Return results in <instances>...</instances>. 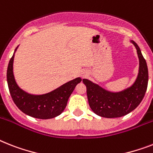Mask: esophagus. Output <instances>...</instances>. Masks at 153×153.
<instances>
[{
	"label": "esophagus",
	"mask_w": 153,
	"mask_h": 153,
	"mask_svg": "<svg viewBox=\"0 0 153 153\" xmlns=\"http://www.w3.org/2000/svg\"><path fill=\"white\" fill-rule=\"evenodd\" d=\"M85 74H82V78H83V77H85Z\"/></svg>",
	"instance_id": "obj_1"
}]
</instances>
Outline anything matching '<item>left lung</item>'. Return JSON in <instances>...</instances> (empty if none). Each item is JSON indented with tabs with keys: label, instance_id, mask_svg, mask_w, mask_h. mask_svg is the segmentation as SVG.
<instances>
[{
	"label": "left lung",
	"instance_id": "8db88e82",
	"mask_svg": "<svg viewBox=\"0 0 153 153\" xmlns=\"http://www.w3.org/2000/svg\"><path fill=\"white\" fill-rule=\"evenodd\" d=\"M137 49L139 58V72L135 82L130 87L118 93L103 89L88 79L82 82L86 86L88 101L95 114L105 118H119L134 110L141 102L147 89L149 71L141 49L131 41Z\"/></svg>",
	"mask_w": 153,
	"mask_h": 153
}]
</instances>
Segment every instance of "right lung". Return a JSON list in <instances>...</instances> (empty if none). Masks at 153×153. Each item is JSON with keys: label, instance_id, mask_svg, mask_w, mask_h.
I'll list each match as a JSON object with an SVG mask.
<instances>
[{"label": "right lung", "instance_id": "1", "mask_svg": "<svg viewBox=\"0 0 153 153\" xmlns=\"http://www.w3.org/2000/svg\"><path fill=\"white\" fill-rule=\"evenodd\" d=\"M14 56L15 53L8 63L7 82L10 94L16 106L26 115L41 120L52 119L60 115L67 106L68 98L82 79H74L48 94L42 95L27 94L19 87L15 80L13 74Z\"/></svg>", "mask_w": 153, "mask_h": 153}]
</instances>
